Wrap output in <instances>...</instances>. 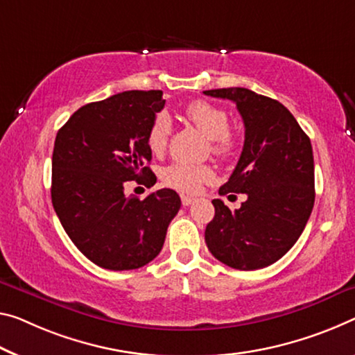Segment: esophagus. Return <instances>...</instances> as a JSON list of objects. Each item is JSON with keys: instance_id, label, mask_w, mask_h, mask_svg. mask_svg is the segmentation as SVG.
<instances>
[{"instance_id": "esophagus-1", "label": "esophagus", "mask_w": 355, "mask_h": 355, "mask_svg": "<svg viewBox=\"0 0 355 355\" xmlns=\"http://www.w3.org/2000/svg\"><path fill=\"white\" fill-rule=\"evenodd\" d=\"M181 201H182L184 206H190V205H193L196 200L192 198V196H185V195H182V196H181Z\"/></svg>"}]
</instances>
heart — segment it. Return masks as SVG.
I'll use <instances>...</instances> for the list:
<instances>
[{"label": "heart", "instance_id": "heart-1", "mask_svg": "<svg viewBox=\"0 0 355 355\" xmlns=\"http://www.w3.org/2000/svg\"><path fill=\"white\" fill-rule=\"evenodd\" d=\"M184 117L189 123L211 141L212 154L227 159L238 147V133L228 127V116L222 107L205 100L189 103L184 109ZM171 136V122L163 114L152 121L147 132V146L152 154H163ZM214 173L206 165L173 163L163 171V181L170 187L185 193H195L201 185L209 182Z\"/></svg>", "mask_w": 355, "mask_h": 355}]
</instances>
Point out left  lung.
Listing matches in <instances>:
<instances>
[{"instance_id":"left-lung-1","label":"left lung","mask_w":355,"mask_h":355,"mask_svg":"<svg viewBox=\"0 0 355 355\" xmlns=\"http://www.w3.org/2000/svg\"><path fill=\"white\" fill-rule=\"evenodd\" d=\"M230 100L244 122V146L219 195L246 193L230 211L212 200L214 219L205 241L214 257L234 270L265 268L288 252L314 206V159L308 135L291 111L272 98L243 87L206 90Z\"/></svg>"}]
</instances>
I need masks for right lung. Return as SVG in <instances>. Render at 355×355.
<instances>
[{
    "mask_svg": "<svg viewBox=\"0 0 355 355\" xmlns=\"http://www.w3.org/2000/svg\"><path fill=\"white\" fill-rule=\"evenodd\" d=\"M162 90H128L79 107L58 130L52 155V205L87 259L112 271L136 270L160 254L181 208L171 189L144 200L128 181L154 185L147 132L165 106Z\"/></svg>",
    "mask_w": 355,
    "mask_h": 355,
    "instance_id": "add662e5",
    "label": "right lung"
}]
</instances>
